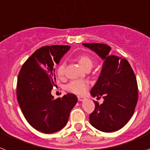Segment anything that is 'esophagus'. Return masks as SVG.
Listing matches in <instances>:
<instances>
[{
	"mask_svg": "<svg viewBox=\"0 0 150 150\" xmlns=\"http://www.w3.org/2000/svg\"><path fill=\"white\" fill-rule=\"evenodd\" d=\"M78 100H79V101H83V100H85V97H82V96H78Z\"/></svg>",
	"mask_w": 150,
	"mask_h": 150,
	"instance_id": "esophagus-1",
	"label": "esophagus"
}]
</instances>
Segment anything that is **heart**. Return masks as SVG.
Segmentation results:
<instances>
[{"label": "heart", "mask_w": 150, "mask_h": 150, "mask_svg": "<svg viewBox=\"0 0 150 150\" xmlns=\"http://www.w3.org/2000/svg\"><path fill=\"white\" fill-rule=\"evenodd\" d=\"M77 61L79 64L82 66L84 69H91L93 67V60L88 54L82 53L77 57ZM65 70H66V62H62L57 67V75L59 78H63L65 75ZM89 87V83L88 81L83 79H78L70 81L66 85V90L71 93H76V94H83Z\"/></svg>", "instance_id": "1"}]
</instances>
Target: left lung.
<instances>
[{
  "label": "left lung",
  "instance_id": "left-lung-1",
  "mask_svg": "<svg viewBox=\"0 0 150 150\" xmlns=\"http://www.w3.org/2000/svg\"><path fill=\"white\" fill-rule=\"evenodd\" d=\"M84 47L104 59L102 71L97 83L91 89L97 101L95 109L89 115L91 125L103 132H113L125 125L134 114L138 100V88L134 72L126 59L109 55L111 47L105 44L84 43Z\"/></svg>",
  "mask_w": 150,
  "mask_h": 150
}]
</instances>
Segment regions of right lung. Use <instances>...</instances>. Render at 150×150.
<instances>
[{"label": "right lung", "instance_id": "1", "mask_svg": "<svg viewBox=\"0 0 150 150\" xmlns=\"http://www.w3.org/2000/svg\"><path fill=\"white\" fill-rule=\"evenodd\" d=\"M68 45L39 48L27 59L18 75L16 96L25 118L30 125L42 133L52 134L66 126L78 99L73 93L54 99L51 90L56 86L55 69Z\"/></svg>", "mask_w": 150, "mask_h": 150}]
</instances>
